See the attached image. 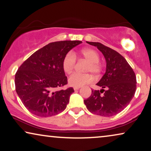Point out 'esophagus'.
Instances as JSON below:
<instances>
[{
    "mask_svg": "<svg viewBox=\"0 0 151 151\" xmlns=\"http://www.w3.org/2000/svg\"><path fill=\"white\" fill-rule=\"evenodd\" d=\"M79 88H80V87H75V88H74V90H79Z\"/></svg>",
    "mask_w": 151,
    "mask_h": 151,
    "instance_id": "esophagus-1",
    "label": "esophagus"
}]
</instances>
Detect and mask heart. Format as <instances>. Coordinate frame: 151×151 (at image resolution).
<instances>
[{"label":"heart","instance_id":"b5f03b06","mask_svg":"<svg viewBox=\"0 0 151 151\" xmlns=\"http://www.w3.org/2000/svg\"><path fill=\"white\" fill-rule=\"evenodd\" d=\"M80 55L83 58L89 62L87 65L86 72H90L95 75H99L103 70V65L100 63V55L92 48H86L81 50ZM76 63V57L73 51L68 52L63 59L62 67L63 71L67 75H70L75 69ZM93 77L90 74L74 73L70 76L69 85L73 87H81L90 84L92 82Z\"/></svg>","mask_w":151,"mask_h":151}]
</instances>
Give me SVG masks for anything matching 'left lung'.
I'll return each mask as SVG.
<instances>
[{
    "label": "left lung",
    "instance_id": "1",
    "mask_svg": "<svg viewBox=\"0 0 151 151\" xmlns=\"http://www.w3.org/2000/svg\"><path fill=\"white\" fill-rule=\"evenodd\" d=\"M87 43L96 46L103 54L107 68L96 84L102 89L92 90V94L84 100V103L91 113L110 117L124 109L132 100L136 90V76L126 59L117 51L99 42Z\"/></svg>",
    "mask_w": 151,
    "mask_h": 151
}]
</instances>
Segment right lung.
Returning a JSON list of instances; mask_svg holds the SVG:
<instances>
[{
	"label": "right lung",
	"instance_id": "obj_1",
	"mask_svg": "<svg viewBox=\"0 0 151 151\" xmlns=\"http://www.w3.org/2000/svg\"><path fill=\"white\" fill-rule=\"evenodd\" d=\"M81 41L49 43L31 55L15 75L16 91L24 107L40 117H50L63 111L73 88L57 90L68 83L63 70V57Z\"/></svg>",
	"mask_w": 151,
	"mask_h": 151
}]
</instances>
